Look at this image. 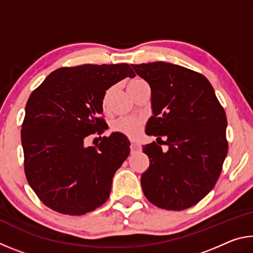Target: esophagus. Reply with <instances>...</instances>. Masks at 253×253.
Returning <instances> with one entry per match:
<instances>
[{
    "instance_id": "esophagus-1",
    "label": "esophagus",
    "mask_w": 253,
    "mask_h": 253,
    "mask_svg": "<svg viewBox=\"0 0 253 253\" xmlns=\"http://www.w3.org/2000/svg\"><path fill=\"white\" fill-rule=\"evenodd\" d=\"M138 149H140V144L135 142V140H130V151L135 152L138 151Z\"/></svg>"
}]
</instances>
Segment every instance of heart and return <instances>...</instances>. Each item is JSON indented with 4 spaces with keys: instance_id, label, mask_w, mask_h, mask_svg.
Wrapping results in <instances>:
<instances>
[{
    "instance_id": "heart-1",
    "label": "heart",
    "mask_w": 253,
    "mask_h": 253,
    "mask_svg": "<svg viewBox=\"0 0 253 253\" xmlns=\"http://www.w3.org/2000/svg\"><path fill=\"white\" fill-rule=\"evenodd\" d=\"M144 81L142 79H132L127 84V89L128 92H131L132 89H135L137 85L140 84ZM111 91L113 89H107L105 91L104 96H102L101 99V105L104 108H106L107 104H108V100L111 95ZM142 124L143 122L138 118H134V117H125V118H121L118 121L114 122L113 125H111V129L115 132H121V134H124L127 137H136L138 136L140 132V129H142Z\"/></svg>"
}]
</instances>
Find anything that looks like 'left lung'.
Wrapping results in <instances>:
<instances>
[{
    "mask_svg": "<svg viewBox=\"0 0 253 253\" xmlns=\"http://www.w3.org/2000/svg\"><path fill=\"white\" fill-rule=\"evenodd\" d=\"M152 90L153 116L145 145L149 168L140 183L146 199L158 208L181 211L199 203L215 185L228 154L226 116L203 75L169 62L131 65Z\"/></svg>",
    "mask_w": 253,
    "mask_h": 253,
    "instance_id": "1",
    "label": "left lung"
}]
</instances>
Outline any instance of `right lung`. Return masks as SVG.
I'll use <instances>...</instances> for the list:
<instances>
[{"instance_id":"1","label":"right lung","mask_w":253,"mask_h":253,"mask_svg":"<svg viewBox=\"0 0 253 253\" xmlns=\"http://www.w3.org/2000/svg\"><path fill=\"white\" fill-rule=\"evenodd\" d=\"M134 78L127 63L63 67L46 77L30 95L21 129L24 172L34 193L53 211L83 215L109 198L116 170L129 155L121 132L85 146L101 135V99L122 79Z\"/></svg>"}]
</instances>
